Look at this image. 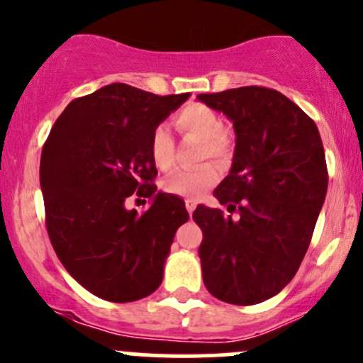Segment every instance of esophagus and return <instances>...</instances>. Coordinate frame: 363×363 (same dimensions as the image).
I'll use <instances>...</instances> for the list:
<instances>
[{"label": "esophagus", "instance_id": "34e87169", "mask_svg": "<svg viewBox=\"0 0 363 363\" xmlns=\"http://www.w3.org/2000/svg\"><path fill=\"white\" fill-rule=\"evenodd\" d=\"M184 203H186V208H188L189 213H191L194 208H196V200H193V198H188V200H186Z\"/></svg>", "mask_w": 363, "mask_h": 363}]
</instances>
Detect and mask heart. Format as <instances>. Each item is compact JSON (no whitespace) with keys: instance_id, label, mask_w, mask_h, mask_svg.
I'll return each instance as SVG.
<instances>
[{"instance_id":"1","label":"heart","mask_w":363,"mask_h":363,"mask_svg":"<svg viewBox=\"0 0 363 363\" xmlns=\"http://www.w3.org/2000/svg\"><path fill=\"white\" fill-rule=\"evenodd\" d=\"M175 127L182 133H193L203 139V158H226L231 150V133L224 127L220 114L205 104H189L174 118ZM174 137L165 125H158L151 133L150 156L160 170H169L174 163ZM219 181V169L213 163H205L198 169L172 172L163 179V191L177 196L194 198Z\"/></svg>"}]
</instances>
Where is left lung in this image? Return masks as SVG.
<instances>
[{
    "label": "left lung",
    "mask_w": 363,
    "mask_h": 363,
    "mask_svg": "<svg viewBox=\"0 0 363 363\" xmlns=\"http://www.w3.org/2000/svg\"><path fill=\"white\" fill-rule=\"evenodd\" d=\"M236 133L231 172L213 191L219 208L198 205V249L207 291L238 306L277 296L299 269L327 194L325 152L315 121L266 86L200 94Z\"/></svg>",
    "instance_id": "1"
}]
</instances>
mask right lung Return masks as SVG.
<instances>
[{"label": "right lung", "instance_id": "obj_1", "mask_svg": "<svg viewBox=\"0 0 363 363\" xmlns=\"http://www.w3.org/2000/svg\"><path fill=\"white\" fill-rule=\"evenodd\" d=\"M189 94L155 95L111 83L67 104L41 151L45 223L57 257L101 299L132 303L160 287L184 200L156 193L150 139ZM132 194L152 198L127 211Z\"/></svg>", "mask_w": 363, "mask_h": 363}]
</instances>
